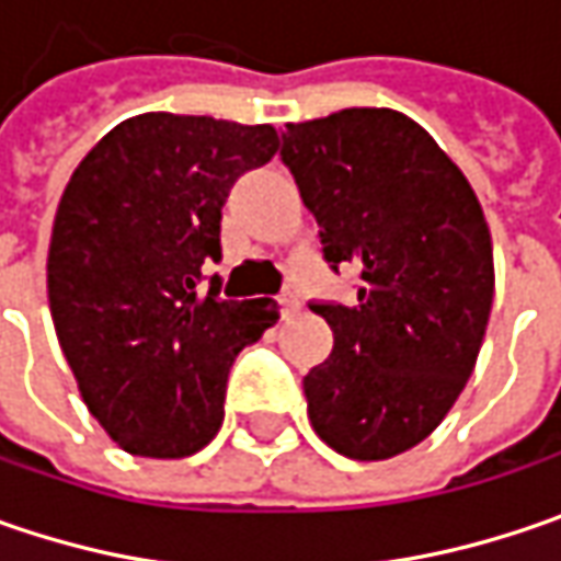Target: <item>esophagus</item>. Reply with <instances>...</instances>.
<instances>
[{"label":"esophagus","instance_id":"obj_1","mask_svg":"<svg viewBox=\"0 0 561 561\" xmlns=\"http://www.w3.org/2000/svg\"><path fill=\"white\" fill-rule=\"evenodd\" d=\"M279 307H282V317H291L298 307H301V301H298V295H291V291H285L279 298Z\"/></svg>","mask_w":561,"mask_h":561}]
</instances>
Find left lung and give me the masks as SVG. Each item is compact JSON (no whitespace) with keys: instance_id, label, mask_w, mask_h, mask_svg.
I'll return each instance as SVG.
<instances>
[{"instance_id":"8db88e82","label":"left lung","mask_w":561,"mask_h":561,"mask_svg":"<svg viewBox=\"0 0 561 561\" xmlns=\"http://www.w3.org/2000/svg\"><path fill=\"white\" fill-rule=\"evenodd\" d=\"M282 159L320 226L323 256L360 270L357 305H317L332 354L305 377L317 436L386 461L443 424L493 307V238L474 187L396 110L285 125Z\"/></svg>"}]
</instances>
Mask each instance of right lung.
<instances>
[{
    "label": "right lung",
    "instance_id": "add662e5",
    "mask_svg": "<svg viewBox=\"0 0 561 561\" xmlns=\"http://www.w3.org/2000/svg\"><path fill=\"white\" fill-rule=\"evenodd\" d=\"M279 153L273 125L144 112L65 184L46 295L87 411L118 449L187 458L222 426L229 367L279 320L270 298L226 301L219 222L229 187Z\"/></svg>",
    "mask_w": 561,
    "mask_h": 561
}]
</instances>
